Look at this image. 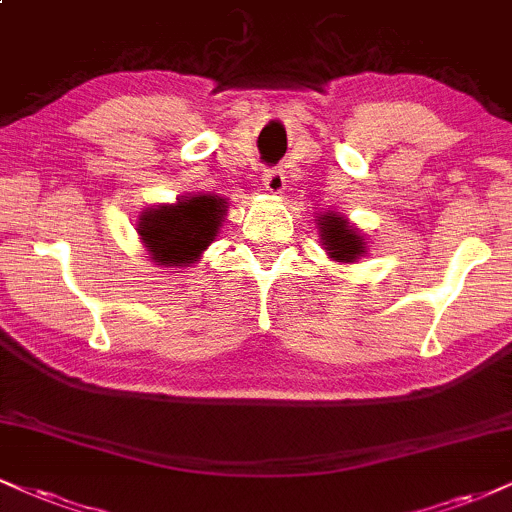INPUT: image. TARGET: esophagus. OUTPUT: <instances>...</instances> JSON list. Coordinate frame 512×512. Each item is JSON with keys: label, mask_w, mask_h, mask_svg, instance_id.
<instances>
[{"label": "esophagus", "mask_w": 512, "mask_h": 512, "mask_svg": "<svg viewBox=\"0 0 512 512\" xmlns=\"http://www.w3.org/2000/svg\"><path fill=\"white\" fill-rule=\"evenodd\" d=\"M262 186L269 190V193H281L286 188V174L281 169H264L262 174Z\"/></svg>", "instance_id": "obj_1"}]
</instances>
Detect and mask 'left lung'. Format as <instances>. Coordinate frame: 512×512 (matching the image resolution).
I'll list each match as a JSON object with an SVG mask.
<instances>
[{"mask_svg": "<svg viewBox=\"0 0 512 512\" xmlns=\"http://www.w3.org/2000/svg\"><path fill=\"white\" fill-rule=\"evenodd\" d=\"M319 231H322V240L334 260L341 262H355L365 252V243L357 233L350 229L348 221L341 214H324L319 217Z\"/></svg>", "mask_w": 512, "mask_h": 512, "instance_id": "8db88e82", "label": "left lung"}]
</instances>
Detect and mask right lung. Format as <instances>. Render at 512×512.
<instances>
[{
  "label": "right lung",
  "mask_w": 512,
  "mask_h": 512,
  "mask_svg": "<svg viewBox=\"0 0 512 512\" xmlns=\"http://www.w3.org/2000/svg\"><path fill=\"white\" fill-rule=\"evenodd\" d=\"M224 200L214 195H197L178 205L157 207L143 214L140 236L159 264L186 267L197 262V255L217 236L224 219Z\"/></svg>",
  "instance_id": "obj_1"
}]
</instances>
